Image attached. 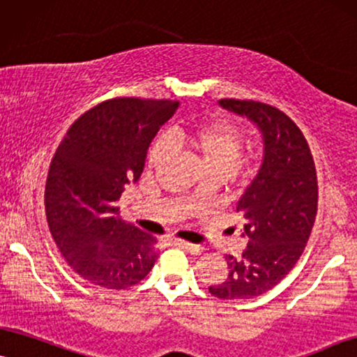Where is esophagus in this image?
<instances>
[{"mask_svg": "<svg viewBox=\"0 0 357 357\" xmlns=\"http://www.w3.org/2000/svg\"><path fill=\"white\" fill-rule=\"evenodd\" d=\"M176 245L183 247L184 250H188L189 254H192V255H201L202 252H204V247H202V245H196V243H189V242L178 241V242H176Z\"/></svg>", "mask_w": 357, "mask_h": 357, "instance_id": "obj_1", "label": "esophagus"}]
</instances>
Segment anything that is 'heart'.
Segmentation results:
<instances>
[{
  "instance_id": "obj_1",
  "label": "heart",
  "mask_w": 357,
  "mask_h": 357,
  "mask_svg": "<svg viewBox=\"0 0 357 357\" xmlns=\"http://www.w3.org/2000/svg\"><path fill=\"white\" fill-rule=\"evenodd\" d=\"M171 142L189 148L201 158L206 171H220L227 174L241 158L243 138L241 130L229 121L218 120L192 126H176ZM169 138L160 137L148 151V168H160L171 155L173 145Z\"/></svg>"
}]
</instances>
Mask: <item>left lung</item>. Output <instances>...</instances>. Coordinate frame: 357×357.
<instances>
[{
    "label": "left lung",
    "instance_id": "obj_1",
    "mask_svg": "<svg viewBox=\"0 0 357 357\" xmlns=\"http://www.w3.org/2000/svg\"><path fill=\"white\" fill-rule=\"evenodd\" d=\"M219 105L254 121L264 138V160L236 206L247 249L225 255L227 278L209 291L222 300L255 298L285 278L303 254L318 211L317 168L301 130L278 108L236 98Z\"/></svg>",
    "mask_w": 357,
    "mask_h": 357
}]
</instances>
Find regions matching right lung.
<instances>
[{"mask_svg":"<svg viewBox=\"0 0 357 357\" xmlns=\"http://www.w3.org/2000/svg\"><path fill=\"white\" fill-rule=\"evenodd\" d=\"M179 102L112 98L67 130L49 166V231L80 277L110 290L137 285L156 261V241L121 220L125 186L143 173L146 151Z\"/></svg>","mask_w":357,"mask_h":357,"instance_id":"1","label":"right lung"}]
</instances>
